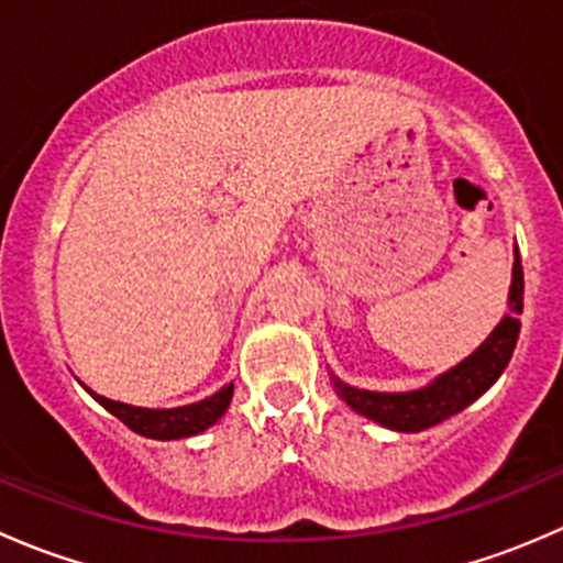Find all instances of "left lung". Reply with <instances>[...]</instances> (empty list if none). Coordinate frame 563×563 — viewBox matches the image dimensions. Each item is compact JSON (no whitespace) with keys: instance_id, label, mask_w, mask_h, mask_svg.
<instances>
[{"instance_id":"obj_1","label":"left lung","mask_w":563,"mask_h":563,"mask_svg":"<svg viewBox=\"0 0 563 563\" xmlns=\"http://www.w3.org/2000/svg\"><path fill=\"white\" fill-rule=\"evenodd\" d=\"M509 305L515 313L504 316V321L493 329L490 338L468 356L435 378L430 387L417 391H400V395H389V391H367L349 387V384L334 378L338 395L354 408L362 417L373 419V422L384 424V428L400 430V433H419L433 424L444 422V419L455 417L463 411L468 402L485 389L496 384L501 376L504 367L512 360V351L518 345L520 321L518 313H523V264L515 250V272H512V291H509Z\"/></svg>"}]
</instances>
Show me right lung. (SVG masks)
<instances>
[{"instance_id":"1","label":"right lung","mask_w":563,"mask_h":563,"mask_svg":"<svg viewBox=\"0 0 563 563\" xmlns=\"http://www.w3.org/2000/svg\"><path fill=\"white\" fill-rule=\"evenodd\" d=\"M106 411H111L119 422L128 424L133 433L146 435V439H157V441H172V439H187V435H196L201 430H207L209 424L218 422L220 417L229 408L231 395H234V384L223 387L218 395L207 397L201 402H192V406H181V408H135V406H124V402L108 400V397L95 395L92 389H87Z\"/></svg>"}]
</instances>
